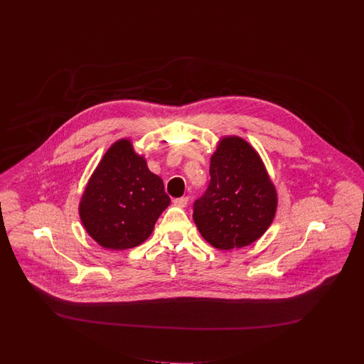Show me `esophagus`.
Instances as JSON below:
<instances>
[{
	"label": "esophagus",
	"instance_id": "1",
	"mask_svg": "<svg viewBox=\"0 0 364 364\" xmlns=\"http://www.w3.org/2000/svg\"><path fill=\"white\" fill-rule=\"evenodd\" d=\"M173 203H174V206H177V208H186L187 203H188V196L176 198V199H173Z\"/></svg>",
	"mask_w": 364,
	"mask_h": 364
}]
</instances>
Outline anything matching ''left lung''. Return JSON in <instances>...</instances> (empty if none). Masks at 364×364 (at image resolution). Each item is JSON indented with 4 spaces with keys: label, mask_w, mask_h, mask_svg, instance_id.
Returning <instances> with one entry per match:
<instances>
[{
    "label": "left lung",
    "mask_w": 364,
    "mask_h": 364,
    "mask_svg": "<svg viewBox=\"0 0 364 364\" xmlns=\"http://www.w3.org/2000/svg\"><path fill=\"white\" fill-rule=\"evenodd\" d=\"M277 208V188L255 147L239 136L221 137L209 187L193 203L200 235L220 250L249 246L269 228Z\"/></svg>",
    "instance_id": "left-lung-1"
}]
</instances>
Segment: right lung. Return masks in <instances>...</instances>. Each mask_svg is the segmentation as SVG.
I'll return each instance as SVG.
<instances>
[{
  "label": "right lung",
  "instance_id": "1",
  "mask_svg": "<svg viewBox=\"0 0 364 364\" xmlns=\"http://www.w3.org/2000/svg\"><path fill=\"white\" fill-rule=\"evenodd\" d=\"M169 203L162 178L149 169L130 139H119L92 173L78 212L95 242L109 250H125L149 239Z\"/></svg>",
  "mask_w": 364,
  "mask_h": 364
}]
</instances>
